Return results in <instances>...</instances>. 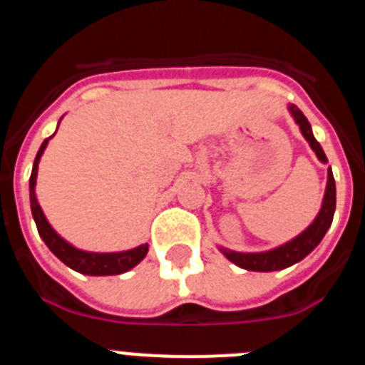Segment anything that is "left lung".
<instances>
[{"label": "left lung", "mask_w": 365, "mask_h": 365, "mask_svg": "<svg viewBox=\"0 0 365 365\" xmlns=\"http://www.w3.org/2000/svg\"><path fill=\"white\" fill-rule=\"evenodd\" d=\"M289 111H291L296 124L299 125V131H302V135L309 143L311 150L316 153L318 160H322L324 164L327 163V157H325L320 143H318L314 138V135H312L311 124H309V120L305 118V115H303L294 104H289ZM334 208H336V185H334L333 170L329 168L327 186H325L324 201H322L320 212H318V215L314 217V221H312L302 234L296 235L294 240L287 241V243L279 245V247L272 248V250H265V252H235V250L222 247H219V250L225 254V257H227L228 261H232L234 265L241 267V269L245 270H254V272L283 270L287 269V267H291L294 265V263H298V261H302L303 257L309 256V254L320 245V241L324 240L325 232L329 230L331 222H333Z\"/></svg>", "instance_id": "obj_1"}]
</instances>
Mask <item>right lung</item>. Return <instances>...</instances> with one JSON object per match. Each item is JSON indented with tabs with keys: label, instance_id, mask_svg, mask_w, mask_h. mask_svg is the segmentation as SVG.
<instances>
[{
	"label": "right lung",
	"instance_id": "obj_1",
	"mask_svg": "<svg viewBox=\"0 0 365 365\" xmlns=\"http://www.w3.org/2000/svg\"><path fill=\"white\" fill-rule=\"evenodd\" d=\"M60 124V122H58ZM56 133V131H54ZM45 138L41 143L40 150L36 153V159L32 164V173L29 179V192H31V212L34 222H36L38 234L45 245L49 247L51 252L58 257V259L66 263L69 269L76 270L80 274H87V276H115V274H122L137 267L140 261L146 257L148 254V243L138 245V247L131 248V250H122V252H87V250H80V248L73 247L67 243L62 235L58 234L53 227L49 225L47 217H45L43 210H41L40 202L36 199V175H38V164H40L41 155H43L45 148L49 144L51 138Z\"/></svg>",
	"mask_w": 365,
	"mask_h": 365
}]
</instances>
